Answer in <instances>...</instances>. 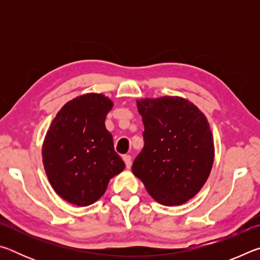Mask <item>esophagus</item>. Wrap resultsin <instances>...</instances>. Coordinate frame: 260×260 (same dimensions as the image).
<instances>
[{
    "label": "esophagus",
    "instance_id": "obj_1",
    "mask_svg": "<svg viewBox=\"0 0 260 260\" xmlns=\"http://www.w3.org/2000/svg\"><path fill=\"white\" fill-rule=\"evenodd\" d=\"M122 159H124L127 169H131V166H132V157L129 155H124V156H122Z\"/></svg>",
    "mask_w": 260,
    "mask_h": 260
}]
</instances>
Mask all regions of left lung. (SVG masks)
Wrapping results in <instances>:
<instances>
[{
  "label": "left lung",
  "instance_id": "obj_1",
  "mask_svg": "<svg viewBox=\"0 0 260 260\" xmlns=\"http://www.w3.org/2000/svg\"><path fill=\"white\" fill-rule=\"evenodd\" d=\"M144 147L132 171L153 200L181 205L208 180L214 159L213 138L203 112L178 96L138 101Z\"/></svg>",
  "mask_w": 260,
  "mask_h": 260
}]
</instances>
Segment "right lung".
I'll return each instance as SVG.
<instances>
[{"instance_id":"add662e5","label":"right lung","mask_w":260,"mask_h":260,"mask_svg":"<svg viewBox=\"0 0 260 260\" xmlns=\"http://www.w3.org/2000/svg\"><path fill=\"white\" fill-rule=\"evenodd\" d=\"M112 107L102 94L81 95L59 110L47 132L43 166L51 187L69 203L93 204L107 190L110 179L125 169L105 127Z\"/></svg>"}]
</instances>
